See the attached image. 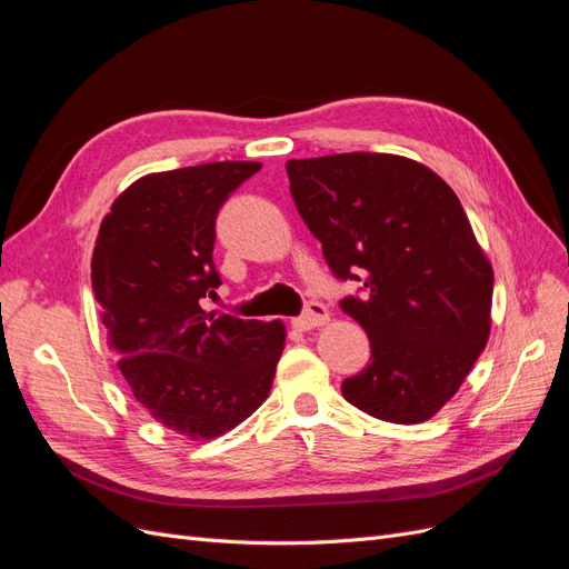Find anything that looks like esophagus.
I'll return each mask as SVG.
<instances>
[{
	"instance_id": "34e87169",
	"label": "esophagus",
	"mask_w": 569,
	"mask_h": 569,
	"mask_svg": "<svg viewBox=\"0 0 569 569\" xmlns=\"http://www.w3.org/2000/svg\"><path fill=\"white\" fill-rule=\"evenodd\" d=\"M327 320H330L327 308L318 301H311L306 306V311L299 318L291 320V327H295V330H299V332H308V330H316V327L325 325Z\"/></svg>"
}]
</instances>
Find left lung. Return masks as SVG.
Segmentation results:
<instances>
[{"instance_id": "8db88e82", "label": "left lung", "mask_w": 569, "mask_h": 569, "mask_svg": "<svg viewBox=\"0 0 569 569\" xmlns=\"http://www.w3.org/2000/svg\"><path fill=\"white\" fill-rule=\"evenodd\" d=\"M297 209L339 280V306L370 339V363L341 382L368 416L418 425L460 389L491 330L493 270L453 189L396 153L287 161Z\"/></svg>"}]
</instances>
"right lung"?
I'll return each instance as SVG.
<instances>
[{
  "label": "right lung",
  "instance_id": "right-lung-1",
  "mask_svg": "<svg viewBox=\"0 0 569 569\" xmlns=\"http://www.w3.org/2000/svg\"><path fill=\"white\" fill-rule=\"evenodd\" d=\"M256 161H218L132 182L92 253L99 320L118 368L153 420L189 439L244 422L272 387L284 325L203 311L216 295V216Z\"/></svg>",
  "mask_w": 569,
  "mask_h": 569
}]
</instances>
